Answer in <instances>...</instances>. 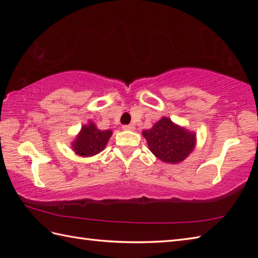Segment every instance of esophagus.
I'll return each mask as SVG.
<instances>
[{
    "mask_svg": "<svg viewBox=\"0 0 258 258\" xmlns=\"http://www.w3.org/2000/svg\"><path fill=\"white\" fill-rule=\"evenodd\" d=\"M123 130H125V131H134L135 130V126L133 124L123 125Z\"/></svg>",
    "mask_w": 258,
    "mask_h": 258,
    "instance_id": "1",
    "label": "esophagus"
}]
</instances>
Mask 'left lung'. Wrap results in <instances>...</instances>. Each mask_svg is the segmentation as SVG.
Segmentation results:
<instances>
[{
    "instance_id": "obj_1",
    "label": "left lung",
    "mask_w": 258,
    "mask_h": 258,
    "mask_svg": "<svg viewBox=\"0 0 258 258\" xmlns=\"http://www.w3.org/2000/svg\"><path fill=\"white\" fill-rule=\"evenodd\" d=\"M151 152L161 161L179 163L189 155L195 146V134L163 117L151 130L143 131Z\"/></svg>"
}]
</instances>
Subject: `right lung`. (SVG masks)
<instances>
[{
  "instance_id": "obj_1",
  "label": "right lung",
  "mask_w": 258,
  "mask_h": 258,
  "mask_svg": "<svg viewBox=\"0 0 258 258\" xmlns=\"http://www.w3.org/2000/svg\"><path fill=\"white\" fill-rule=\"evenodd\" d=\"M112 132L109 130L100 131L94 123L84 125L73 143V150L81 156H93L105 149Z\"/></svg>"
}]
</instances>
